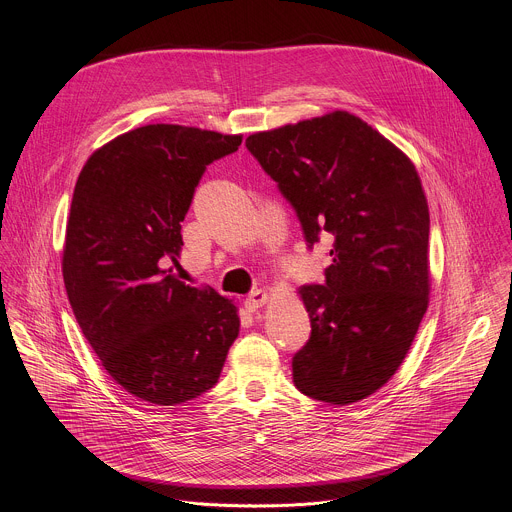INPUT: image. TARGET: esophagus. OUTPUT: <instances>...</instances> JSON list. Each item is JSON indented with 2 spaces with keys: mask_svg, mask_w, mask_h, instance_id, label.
<instances>
[{
  "mask_svg": "<svg viewBox=\"0 0 512 512\" xmlns=\"http://www.w3.org/2000/svg\"><path fill=\"white\" fill-rule=\"evenodd\" d=\"M269 302V294L265 289H255L253 294H249L247 298H245V308L249 310V312H255V310H259L261 306H265Z\"/></svg>",
  "mask_w": 512,
  "mask_h": 512,
  "instance_id": "34e87169",
  "label": "esophagus"
}]
</instances>
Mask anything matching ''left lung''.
I'll use <instances>...</instances> for the list:
<instances>
[{
	"label": "left lung",
	"instance_id": "left-lung-1",
	"mask_svg": "<svg viewBox=\"0 0 512 512\" xmlns=\"http://www.w3.org/2000/svg\"><path fill=\"white\" fill-rule=\"evenodd\" d=\"M249 152L294 204L306 241L334 235L324 285H304L312 336L296 387L348 405L401 367L429 306V208L405 152L367 121L332 111L257 131Z\"/></svg>",
	"mask_w": 512,
	"mask_h": 512
}]
</instances>
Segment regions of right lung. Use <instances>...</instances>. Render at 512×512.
<instances>
[{"mask_svg": "<svg viewBox=\"0 0 512 512\" xmlns=\"http://www.w3.org/2000/svg\"><path fill=\"white\" fill-rule=\"evenodd\" d=\"M243 135L154 123L101 145L83 166L62 249L75 318L111 379L152 405H178L221 377L239 308L180 281L182 221L206 166Z\"/></svg>", "mask_w": 512, "mask_h": 512, "instance_id": "add662e5", "label": "right lung"}]
</instances>
